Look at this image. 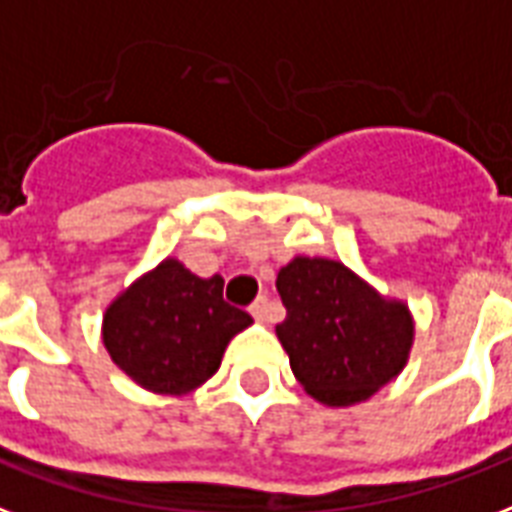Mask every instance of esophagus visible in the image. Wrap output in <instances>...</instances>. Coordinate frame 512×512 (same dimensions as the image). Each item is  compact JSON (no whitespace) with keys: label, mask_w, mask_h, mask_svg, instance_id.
Wrapping results in <instances>:
<instances>
[{"label":"esophagus","mask_w":512,"mask_h":512,"mask_svg":"<svg viewBox=\"0 0 512 512\" xmlns=\"http://www.w3.org/2000/svg\"><path fill=\"white\" fill-rule=\"evenodd\" d=\"M249 314H252L257 322H268V319H271V300L265 298V295H260V298L249 306Z\"/></svg>","instance_id":"34e87169"}]
</instances>
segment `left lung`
<instances>
[{
  "label": "left lung",
  "instance_id": "8db88e82",
  "mask_svg": "<svg viewBox=\"0 0 512 512\" xmlns=\"http://www.w3.org/2000/svg\"><path fill=\"white\" fill-rule=\"evenodd\" d=\"M276 290L287 308L276 338L300 386L322 405L365 403L408 365L416 338L408 303L378 292L341 260L295 255Z\"/></svg>",
  "mask_w": 512,
  "mask_h": 512
}]
</instances>
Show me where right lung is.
Wrapping results in <instances>:
<instances>
[{
  "label": "right lung",
  "mask_w": 512,
  "mask_h": 512,
  "mask_svg": "<svg viewBox=\"0 0 512 512\" xmlns=\"http://www.w3.org/2000/svg\"><path fill=\"white\" fill-rule=\"evenodd\" d=\"M252 317L222 300V276L201 279L166 257L117 292L101 319L109 360L152 395L185 397L220 370Z\"/></svg>",
  "instance_id": "right-lung-1"
}]
</instances>
